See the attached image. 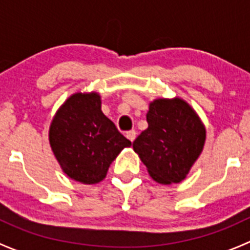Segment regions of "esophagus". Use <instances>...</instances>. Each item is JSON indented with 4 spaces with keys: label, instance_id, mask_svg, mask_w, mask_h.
Segmentation results:
<instances>
[{
    "label": "esophagus",
    "instance_id": "obj_1",
    "mask_svg": "<svg viewBox=\"0 0 250 250\" xmlns=\"http://www.w3.org/2000/svg\"><path fill=\"white\" fill-rule=\"evenodd\" d=\"M126 138L129 139V140L131 141V143L134 140H135V138H136V131H135V130H130V131H127L126 132Z\"/></svg>",
    "mask_w": 250,
    "mask_h": 250
}]
</instances>
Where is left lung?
I'll return each mask as SVG.
<instances>
[{"label": "left lung", "instance_id": "left-lung-1", "mask_svg": "<svg viewBox=\"0 0 250 250\" xmlns=\"http://www.w3.org/2000/svg\"><path fill=\"white\" fill-rule=\"evenodd\" d=\"M146 120L149 126L132 147L154 180L161 184L180 183L204 146V125L180 99L152 101Z\"/></svg>", "mask_w": 250, "mask_h": 250}]
</instances>
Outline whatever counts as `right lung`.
Instances as JSON below:
<instances>
[{
    "instance_id": "right-lung-1",
    "label": "right lung",
    "mask_w": 250,
    "mask_h": 250,
    "mask_svg": "<svg viewBox=\"0 0 250 250\" xmlns=\"http://www.w3.org/2000/svg\"><path fill=\"white\" fill-rule=\"evenodd\" d=\"M50 144L67 176L83 184H96L131 141L103 114L98 94L77 92L55 115Z\"/></svg>"
}]
</instances>
